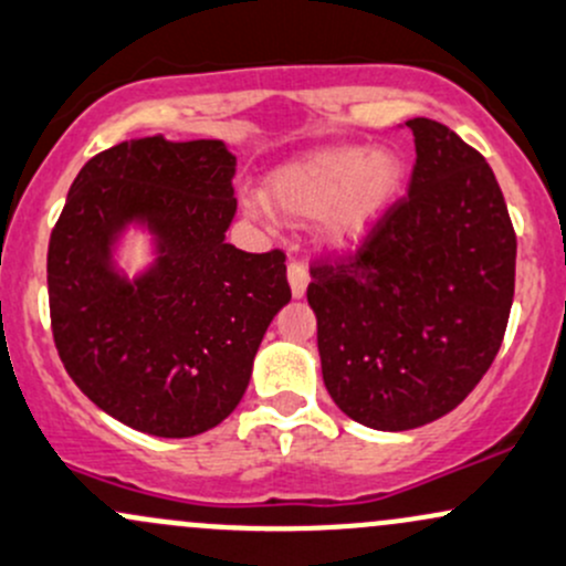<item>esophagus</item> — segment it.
Masks as SVG:
<instances>
[{
  "mask_svg": "<svg viewBox=\"0 0 566 566\" xmlns=\"http://www.w3.org/2000/svg\"><path fill=\"white\" fill-rule=\"evenodd\" d=\"M289 283H291V294L294 296L305 294V289L310 283V272L302 261H289Z\"/></svg>",
  "mask_w": 566,
  "mask_h": 566,
  "instance_id": "1",
  "label": "esophagus"
}]
</instances>
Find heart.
Here are the masks:
<instances>
[{
  "instance_id": "1",
  "label": "heart",
  "mask_w": 566,
  "mask_h": 566,
  "mask_svg": "<svg viewBox=\"0 0 566 566\" xmlns=\"http://www.w3.org/2000/svg\"><path fill=\"white\" fill-rule=\"evenodd\" d=\"M402 178L405 167L391 150L329 148L272 175L270 199L294 218L324 216L334 245H356L391 208Z\"/></svg>"
}]
</instances>
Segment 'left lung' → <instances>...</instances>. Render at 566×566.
I'll use <instances>...</instances> for the list:
<instances>
[{"mask_svg":"<svg viewBox=\"0 0 566 566\" xmlns=\"http://www.w3.org/2000/svg\"><path fill=\"white\" fill-rule=\"evenodd\" d=\"M407 126V193L356 248L310 261L307 285L326 391L382 431L423 427L470 397L515 291V229L489 161L446 124Z\"/></svg>","mask_w":566,"mask_h":566,"instance_id":"1","label":"left lung"}]
</instances>
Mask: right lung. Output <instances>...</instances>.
<instances>
[{
    "label": "right lung",
    "mask_w": 566,
    "mask_h": 566,
    "mask_svg": "<svg viewBox=\"0 0 566 566\" xmlns=\"http://www.w3.org/2000/svg\"><path fill=\"white\" fill-rule=\"evenodd\" d=\"M221 139L143 137L102 150L72 180L48 245L59 358L75 386L126 427L193 437L240 405L253 356L291 300L285 253L223 240L237 199ZM145 217L163 256L145 279L109 270L112 234Z\"/></svg>",
    "instance_id": "right-lung-1"
}]
</instances>
